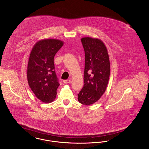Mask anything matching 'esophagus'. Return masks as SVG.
I'll return each instance as SVG.
<instances>
[{
  "instance_id": "1",
  "label": "esophagus",
  "mask_w": 149,
  "mask_h": 149,
  "mask_svg": "<svg viewBox=\"0 0 149 149\" xmlns=\"http://www.w3.org/2000/svg\"><path fill=\"white\" fill-rule=\"evenodd\" d=\"M70 81H71V80H70V79H68V80H63V82L64 83H66V84L69 83H70Z\"/></svg>"
}]
</instances>
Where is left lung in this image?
<instances>
[{"mask_svg":"<svg viewBox=\"0 0 149 149\" xmlns=\"http://www.w3.org/2000/svg\"><path fill=\"white\" fill-rule=\"evenodd\" d=\"M85 52L84 86L78 94L83 105H92L105 93L110 71L109 54L104 43L90 37L81 39Z\"/></svg>","mask_w":149,"mask_h":149,"instance_id":"1","label":"left lung"}]
</instances>
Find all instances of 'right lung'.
I'll return each mask as SVG.
<instances>
[{
    "label": "right lung",
    "instance_id": "1",
    "mask_svg": "<svg viewBox=\"0 0 149 149\" xmlns=\"http://www.w3.org/2000/svg\"><path fill=\"white\" fill-rule=\"evenodd\" d=\"M63 42L58 39H43L34 45L27 70L29 85L36 97L45 103L55 99L60 86L54 71V57Z\"/></svg>",
    "mask_w": 149,
    "mask_h": 149
}]
</instances>
